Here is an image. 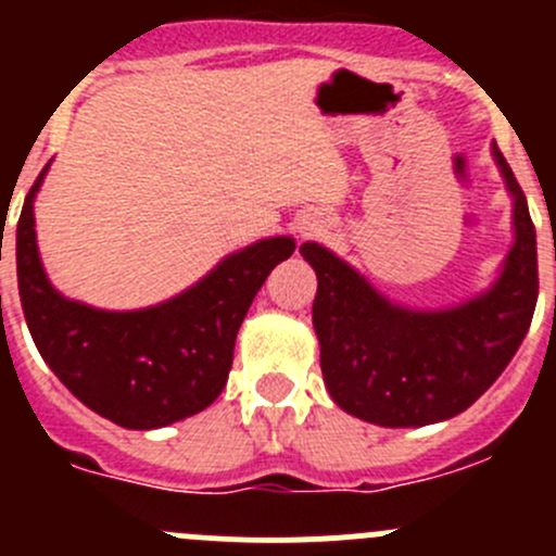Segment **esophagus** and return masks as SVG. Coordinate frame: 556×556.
<instances>
[{"label": "esophagus", "instance_id": "1", "mask_svg": "<svg viewBox=\"0 0 556 556\" xmlns=\"http://www.w3.org/2000/svg\"><path fill=\"white\" fill-rule=\"evenodd\" d=\"M325 226L323 220H306L301 223V237H317V233H323Z\"/></svg>", "mask_w": 556, "mask_h": 556}]
</instances>
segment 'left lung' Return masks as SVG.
<instances>
[{"label":"left lung","instance_id":"left-lung-1","mask_svg":"<svg viewBox=\"0 0 556 556\" xmlns=\"http://www.w3.org/2000/svg\"><path fill=\"white\" fill-rule=\"evenodd\" d=\"M514 199V244L486 293L452 309H406L323 244H301L317 274L312 323L330 397L382 428L444 422L479 401L517 355L538 301L535 226L511 166L492 148Z\"/></svg>","mask_w":556,"mask_h":556}]
</instances>
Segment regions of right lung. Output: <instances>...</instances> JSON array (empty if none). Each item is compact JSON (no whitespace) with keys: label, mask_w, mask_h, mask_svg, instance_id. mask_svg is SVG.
<instances>
[{"label":"right lung","mask_w":556,"mask_h":556,"mask_svg":"<svg viewBox=\"0 0 556 556\" xmlns=\"http://www.w3.org/2000/svg\"><path fill=\"white\" fill-rule=\"evenodd\" d=\"M48 166L26 195L15 233L21 306L42 361L77 401L121 428H166L204 412L228 382L252 299L295 242L271 237L244 247L164 304L93 309L61 295L39 261L35 195Z\"/></svg>","instance_id":"obj_1"}]
</instances>
